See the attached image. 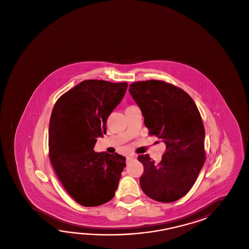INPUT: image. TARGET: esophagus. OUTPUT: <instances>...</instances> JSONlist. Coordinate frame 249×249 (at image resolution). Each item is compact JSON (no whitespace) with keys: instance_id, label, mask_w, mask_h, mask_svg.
<instances>
[{"instance_id":"esophagus-1","label":"esophagus","mask_w":249,"mask_h":249,"mask_svg":"<svg viewBox=\"0 0 249 249\" xmlns=\"http://www.w3.org/2000/svg\"><path fill=\"white\" fill-rule=\"evenodd\" d=\"M136 159V156H128L127 158V162H129V161H131L133 160H135Z\"/></svg>"}]
</instances>
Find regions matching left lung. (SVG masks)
<instances>
[{"label": "left lung", "instance_id": "8db88e82", "mask_svg": "<svg viewBox=\"0 0 249 249\" xmlns=\"http://www.w3.org/2000/svg\"><path fill=\"white\" fill-rule=\"evenodd\" d=\"M128 91L144 117L149 134L166 144L159 163L149 154L137 158L144 168L139 180L142 192L156 201H176L193 187L206 160L200 113L186 92L165 81H137Z\"/></svg>", "mask_w": 249, "mask_h": 249}]
</instances>
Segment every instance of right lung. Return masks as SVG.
<instances>
[{"mask_svg":"<svg viewBox=\"0 0 249 249\" xmlns=\"http://www.w3.org/2000/svg\"><path fill=\"white\" fill-rule=\"evenodd\" d=\"M127 88V82L81 81L57 99L51 112V164L67 193L83 207L100 206L115 195L126 158L96 152L94 146L107 134V119Z\"/></svg>","mask_w":249,"mask_h":249,"instance_id":"add662e5","label":"right lung"}]
</instances>
